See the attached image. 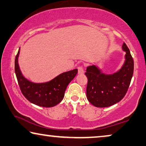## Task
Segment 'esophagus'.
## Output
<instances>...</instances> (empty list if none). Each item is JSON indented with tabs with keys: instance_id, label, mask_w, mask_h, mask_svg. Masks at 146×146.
I'll return each instance as SVG.
<instances>
[{
	"instance_id": "esophagus-1",
	"label": "esophagus",
	"mask_w": 146,
	"mask_h": 146,
	"mask_svg": "<svg viewBox=\"0 0 146 146\" xmlns=\"http://www.w3.org/2000/svg\"><path fill=\"white\" fill-rule=\"evenodd\" d=\"M78 73H79V75H82V74H84V69L82 68V67H78Z\"/></svg>"
}]
</instances>
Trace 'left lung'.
<instances>
[{
  "mask_svg": "<svg viewBox=\"0 0 146 146\" xmlns=\"http://www.w3.org/2000/svg\"><path fill=\"white\" fill-rule=\"evenodd\" d=\"M122 49L126 53L125 62L116 72L104 73L96 65L87 67L86 98L95 107L107 108L114 105L120 102L127 92L133 75L134 61L125 42Z\"/></svg>",
  "mask_w": 146,
  "mask_h": 146,
  "instance_id": "left-lung-1",
  "label": "left lung"
}]
</instances>
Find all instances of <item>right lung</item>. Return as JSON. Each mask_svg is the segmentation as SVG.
Returning <instances> with one entry per match:
<instances>
[{"label":"right lung","mask_w":146,"mask_h":146,"mask_svg":"<svg viewBox=\"0 0 146 146\" xmlns=\"http://www.w3.org/2000/svg\"><path fill=\"white\" fill-rule=\"evenodd\" d=\"M18 52L15 58V73L23 96L31 103L44 108L54 107L64 97L67 86L78 73L77 69L62 73L50 81L34 82L28 80L21 73L18 64Z\"/></svg>","instance_id":"right-lung-1"}]
</instances>
